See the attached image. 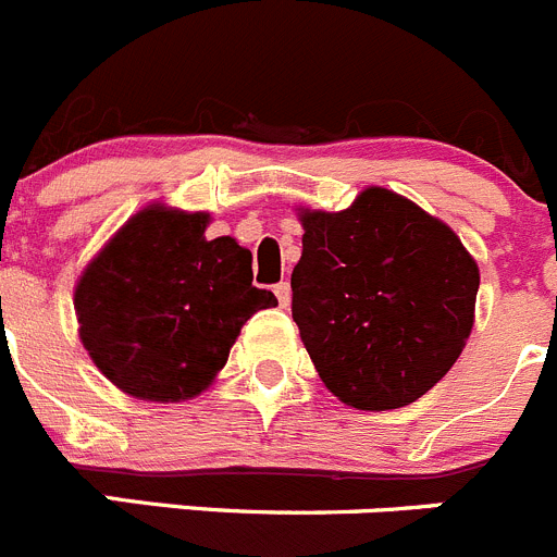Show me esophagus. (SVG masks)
<instances>
[{"mask_svg": "<svg viewBox=\"0 0 557 557\" xmlns=\"http://www.w3.org/2000/svg\"><path fill=\"white\" fill-rule=\"evenodd\" d=\"M274 296H277V302L283 305V308H288V305H290V285L288 283H277V285H274Z\"/></svg>", "mask_w": 557, "mask_h": 557, "instance_id": "esophagus-1", "label": "esophagus"}]
</instances>
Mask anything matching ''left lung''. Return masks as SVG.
<instances>
[{"instance_id": "1", "label": "left lung", "mask_w": 557, "mask_h": 557, "mask_svg": "<svg viewBox=\"0 0 557 557\" xmlns=\"http://www.w3.org/2000/svg\"><path fill=\"white\" fill-rule=\"evenodd\" d=\"M290 313L332 396L384 412L454 368L475 319L478 263L454 231L371 186L346 211L299 214Z\"/></svg>"}]
</instances>
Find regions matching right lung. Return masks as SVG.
<instances>
[{
    "label": "right lung",
    "instance_id": "obj_1",
    "mask_svg": "<svg viewBox=\"0 0 557 557\" xmlns=\"http://www.w3.org/2000/svg\"><path fill=\"white\" fill-rule=\"evenodd\" d=\"M208 214L148 206L76 283L79 337L98 371L143 401H186L214 382L252 313L274 308L252 285V252L206 238Z\"/></svg>",
    "mask_w": 557,
    "mask_h": 557
}]
</instances>
